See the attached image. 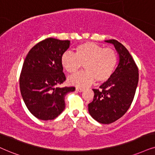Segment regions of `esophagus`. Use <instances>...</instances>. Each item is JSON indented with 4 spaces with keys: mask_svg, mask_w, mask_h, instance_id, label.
Here are the masks:
<instances>
[{
    "mask_svg": "<svg viewBox=\"0 0 155 155\" xmlns=\"http://www.w3.org/2000/svg\"><path fill=\"white\" fill-rule=\"evenodd\" d=\"M76 91H77L79 92H82L84 91V89H82V88H79V87H76Z\"/></svg>",
    "mask_w": 155,
    "mask_h": 155,
    "instance_id": "34e87169",
    "label": "esophagus"
}]
</instances>
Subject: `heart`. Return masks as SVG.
Wrapping results in <instances>:
<instances>
[{"instance_id":"b5f03b06","label":"heart","mask_w":155,"mask_h":155,"mask_svg":"<svg viewBox=\"0 0 155 155\" xmlns=\"http://www.w3.org/2000/svg\"><path fill=\"white\" fill-rule=\"evenodd\" d=\"M61 63L68 73L79 71L83 64L85 71L68 77L71 85L85 87L96 81L102 82L108 80L114 71L117 64V55L111 48L93 42H86L75 48V53L65 52L61 58Z\"/></svg>"}]
</instances>
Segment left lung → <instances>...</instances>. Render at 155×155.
<instances>
[{"mask_svg":"<svg viewBox=\"0 0 155 155\" xmlns=\"http://www.w3.org/2000/svg\"><path fill=\"white\" fill-rule=\"evenodd\" d=\"M112 44L119 54V64L111 77L94 89V99L89 104L90 115L98 122L108 124L121 118L130 107L139 81L138 68L130 52L114 39Z\"/></svg>","mask_w":155,"mask_h":155,"instance_id":"1","label":"left lung"}]
</instances>
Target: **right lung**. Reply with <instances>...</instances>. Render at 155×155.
Masks as SVG:
<instances>
[{
	"instance_id": "obj_1",
	"label": "right lung",
	"mask_w": 155,
	"mask_h": 155,
	"mask_svg": "<svg viewBox=\"0 0 155 155\" xmlns=\"http://www.w3.org/2000/svg\"><path fill=\"white\" fill-rule=\"evenodd\" d=\"M70 41L48 38L29 51L20 75V89L29 111L41 120H52L65 109V96L75 87H58L66 80L61 58Z\"/></svg>"
}]
</instances>
